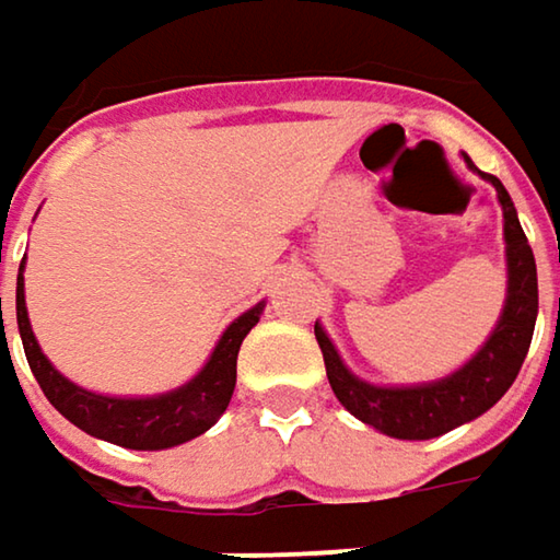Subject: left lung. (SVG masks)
<instances>
[{
  "label": "left lung",
  "instance_id": "1",
  "mask_svg": "<svg viewBox=\"0 0 560 560\" xmlns=\"http://www.w3.org/2000/svg\"><path fill=\"white\" fill-rule=\"evenodd\" d=\"M468 160V156H465ZM468 166H475L468 160ZM503 205V236H506V304L497 330L483 342V349L455 375L432 384L417 387H375L369 382H359L332 349L330 336L314 327V336L324 352L327 378L339 404L359 417L362 423L382 430L394 439H435L442 432L455 430L483 410H490L516 382L529 342H533L535 314H538V279H535V256L526 233L520 228L516 208L497 176H483Z\"/></svg>",
  "mask_w": 560,
  "mask_h": 560
}]
</instances>
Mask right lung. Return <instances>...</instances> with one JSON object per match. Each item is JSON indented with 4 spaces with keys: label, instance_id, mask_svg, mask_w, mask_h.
Wrapping results in <instances>:
<instances>
[{
    "label": "right lung",
    "instance_id": "1",
    "mask_svg": "<svg viewBox=\"0 0 560 560\" xmlns=\"http://www.w3.org/2000/svg\"><path fill=\"white\" fill-rule=\"evenodd\" d=\"M15 314H19V332L25 346L27 365L40 384L44 397L82 432L125 445V448H173L182 445L218 423V417L228 410L233 387H236V352L243 336L259 324L262 304L246 311L240 320H233L228 332L221 336L218 349L211 352L208 365L182 384L178 390L160 394V397H102L85 387L67 382L40 352L25 307V281L19 276L15 291ZM0 324H2V298H0Z\"/></svg>",
    "mask_w": 560,
    "mask_h": 560
}]
</instances>
